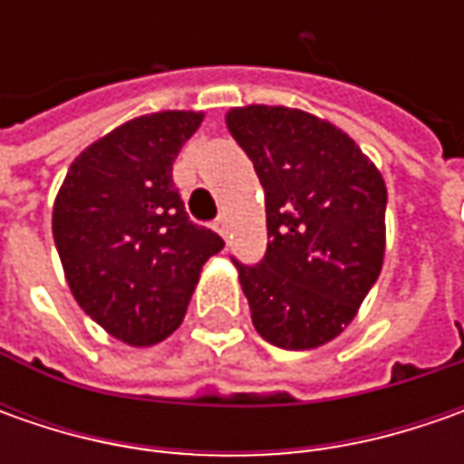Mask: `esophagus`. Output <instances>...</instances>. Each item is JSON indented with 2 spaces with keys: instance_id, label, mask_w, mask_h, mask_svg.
Returning <instances> with one entry per match:
<instances>
[{
  "instance_id": "34e87169",
  "label": "esophagus",
  "mask_w": 464,
  "mask_h": 464,
  "mask_svg": "<svg viewBox=\"0 0 464 464\" xmlns=\"http://www.w3.org/2000/svg\"><path fill=\"white\" fill-rule=\"evenodd\" d=\"M211 227H214V229H217L222 237H227V235H229V224H227V217H224V214H219V217L211 222Z\"/></svg>"
}]
</instances>
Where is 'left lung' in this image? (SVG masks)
Masks as SVG:
<instances>
[{
  "label": "left lung",
  "instance_id": "left-lung-1",
  "mask_svg": "<svg viewBox=\"0 0 464 464\" xmlns=\"http://www.w3.org/2000/svg\"><path fill=\"white\" fill-rule=\"evenodd\" d=\"M227 129L266 193V256L256 266L232 258L253 325L286 351L323 346L382 271V175L353 139L304 111L235 108Z\"/></svg>",
  "mask_w": 464,
  "mask_h": 464
}]
</instances>
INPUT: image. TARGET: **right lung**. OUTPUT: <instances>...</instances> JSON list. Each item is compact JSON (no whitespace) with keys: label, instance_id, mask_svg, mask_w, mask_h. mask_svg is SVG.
Instances as JSON below:
<instances>
[{"label":"right lung","instance_id":"obj_1","mask_svg":"<svg viewBox=\"0 0 464 464\" xmlns=\"http://www.w3.org/2000/svg\"><path fill=\"white\" fill-rule=\"evenodd\" d=\"M204 113L168 111L118 126L72 162L53 204V240L80 307L131 346L183 323L201 266L224 247L190 222L172 180Z\"/></svg>","mask_w":464,"mask_h":464}]
</instances>
